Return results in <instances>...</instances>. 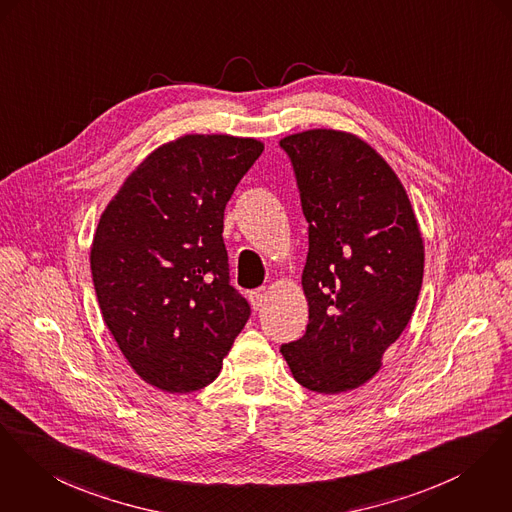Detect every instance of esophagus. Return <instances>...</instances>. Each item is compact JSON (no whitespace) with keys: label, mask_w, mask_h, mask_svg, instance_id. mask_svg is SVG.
I'll use <instances>...</instances> for the list:
<instances>
[{"label":"esophagus","mask_w":512,"mask_h":512,"mask_svg":"<svg viewBox=\"0 0 512 512\" xmlns=\"http://www.w3.org/2000/svg\"><path fill=\"white\" fill-rule=\"evenodd\" d=\"M249 300H251L255 310H263V306L267 302V290L265 288H257V290L249 292Z\"/></svg>","instance_id":"1"}]
</instances>
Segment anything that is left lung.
Instances as JSON below:
<instances>
[{"label":"left lung","instance_id":"left-lung-1","mask_svg":"<svg viewBox=\"0 0 512 512\" xmlns=\"http://www.w3.org/2000/svg\"><path fill=\"white\" fill-rule=\"evenodd\" d=\"M280 146L310 224L302 273L310 323L280 353L300 386L345 394L378 374L413 315L423 236L394 169L356 134L312 128Z\"/></svg>","mask_w":512,"mask_h":512}]
</instances>
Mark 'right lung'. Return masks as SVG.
<instances>
[{
    "instance_id": "1",
    "label": "right lung",
    "mask_w": 512,
    "mask_h": 512,
    "mask_svg": "<svg viewBox=\"0 0 512 512\" xmlns=\"http://www.w3.org/2000/svg\"><path fill=\"white\" fill-rule=\"evenodd\" d=\"M263 150L255 138L185 134L144 159L99 218L89 261L101 314L132 370L161 392L214 382L249 319L222 232Z\"/></svg>"
}]
</instances>
